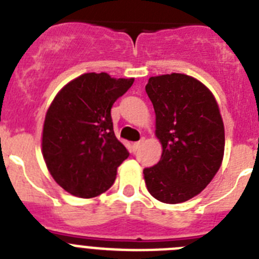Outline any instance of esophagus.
I'll list each match as a JSON object with an SVG mask.
<instances>
[{"mask_svg":"<svg viewBox=\"0 0 259 259\" xmlns=\"http://www.w3.org/2000/svg\"><path fill=\"white\" fill-rule=\"evenodd\" d=\"M143 141H145V139H141V141H138V142H136L134 143V145H133V150H134V151H138V148L141 147V145H142L143 143Z\"/></svg>","mask_w":259,"mask_h":259,"instance_id":"34e87169","label":"esophagus"}]
</instances>
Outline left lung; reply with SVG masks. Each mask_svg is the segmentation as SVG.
Masks as SVG:
<instances>
[{
	"instance_id": "left-lung-1",
	"label": "left lung",
	"mask_w": 259,
	"mask_h": 259,
	"mask_svg": "<svg viewBox=\"0 0 259 259\" xmlns=\"http://www.w3.org/2000/svg\"><path fill=\"white\" fill-rule=\"evenodd\" d=\"M146 92L163 146L159 163L143 169L146 186L157 201L181 203L210 184L223 160L219 107L207 87L185 74L151 76Z\"/></svg>"
}]
</instances>
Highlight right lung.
<instances>
[{
  "instance_id": "add662e5",
  "label": "right lung",
  "mask_w": 259,
  "mask_h": 259,
  "mask_svg": "<svg viewBox=\"0 0 259 259\" xmlns=\"http://www.w3.org/2000/svg\"><path fill=\"white\" fill-rule=\"evenodd\" d=\"M133 82L87 73L67 83L52 102L42 156L56 183L70 194L92 198L113 185L129 151L114 136L111 109Z\"/></svg>"
}]
</instances>
